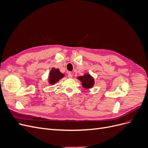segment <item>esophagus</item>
I'll list each match as a JSON object with an SVG mask.
<instances>
[{
    "instance_id": "34e87169",
    "label": "esophagus",
    "mask_w": 148,
    "mask_h": 148,
    "mask_svg": "<svg viewBox=\"0 0 148 148\" xmlns=\"http://www.w3.org/2000/svg\"><path fill=\"white\" fill-rule=\"evenodd\" d=\"M68 77L69 78H71L73 77V74H72V73H71V72H69L68 73Z\"/></svg>"
}]
</instances>
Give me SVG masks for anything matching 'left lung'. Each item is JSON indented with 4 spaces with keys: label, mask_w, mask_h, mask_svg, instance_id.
Listing matches in <instances>:
<instances>
[{
    "label": "left lung",
    "mask_w": 148,
    "mask_h": 148,
    "mask_svg": "<svg viewBox=\"0 0 148 148\" xmlns=\"http://www.w3.org/2000/svg\"><path fill=\"white\" fill-rule=\"evenodd\" d=\"M78 79L82 82L83 87L85 89L91 88L95 84V79L88 73L84 74L83 76L78 77Z\"/></svg>",
    "instance_id": "1"
}]
</instances>
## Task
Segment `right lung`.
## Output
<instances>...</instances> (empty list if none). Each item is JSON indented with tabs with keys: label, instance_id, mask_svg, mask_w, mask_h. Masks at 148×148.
Wrapping results in <instances>:
<instances>
[{
	"label": "right lung",
	"instance_id": "add662e5",
	"mask_svg": "<svg viewBox=\"0 0 148 148\" xmlns=\"http://www.w3.org/2000/svg\"><path fill=\"white\" fill-rule=\"evenodd\" d=\"M64 77V74L61 73L58 69L52 68L49 73V83L50 84H53L59 82L60 79Z\"/></svg>",
	"mask_w": 148,
	"mask_h": 148
}]
</instances>
